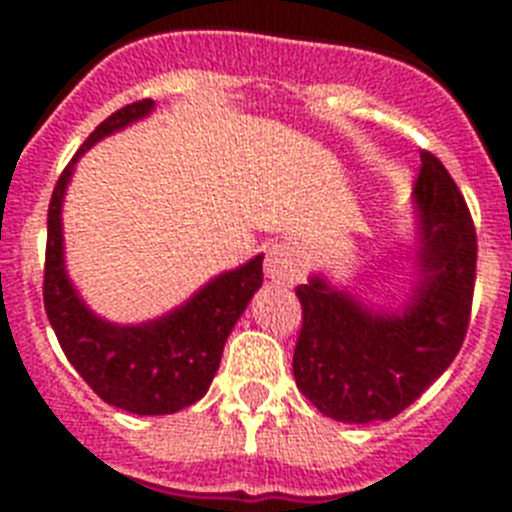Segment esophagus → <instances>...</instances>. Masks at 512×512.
Returning <instances> with one entry per match:
<instances>
[{
    "label": "esophagus",
    "instance_id": "esophagus-1",
    "mask_svg": "<svg viewBox=\"0 0 512 512\" xmlns=\"http://www.w3.org/2000/svg\"><path fill=\"white\" fill-rule=\"evenodd\" d=\"M265 276L276 287H289L300 279V252L292 244H273L265 257Z\"/></svg>",
    "mask_w": 512,
    "mask_h": 512
}]
</instances>
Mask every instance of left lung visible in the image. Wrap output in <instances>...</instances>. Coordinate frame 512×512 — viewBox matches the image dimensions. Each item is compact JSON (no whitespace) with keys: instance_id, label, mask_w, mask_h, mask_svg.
<instances>
[{"instance_id":"8db88e82","label":"left lung","mask_w":512,"mask_h":512,"mask_svg":"<svg viewBox=\"0 0 512 512\" xmlns=\"http://www.w3.org/2000/svg\"><path fill=\"white\" fill-rule=\"evenodd\" d=\"M414 183L417 281L401 311H372L313 273L297 287V388L337 422L390 420L446 372L470 324L476 228L460 188L430 151Z\"/></svg>"}]
</instances>
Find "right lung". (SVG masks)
Segmentation results:
<instances>
[{
  "mask_svg": "<svg viewBox=\"0 0 512 512\" xmlns=\"http://www.w3.org/2000/svg\"><path fill=\"white\" fill-rule=\"evenodd\" d=\"M154 111V100L119 108L95 127L68 162L47 209L44 311L60 348L82 380L106 404L132 414H175L196 404L215 377L225 340L263 284V255L204 284L180 308L143 324H111L84 305L63 260V196L74 164L98 140L130 127Z\"/></svg>",
  "mask_w": 512,
  "mask_h": 512,
  "instance_id": "right-lung-1",
  "label": "right lung"
}]
</instances>
